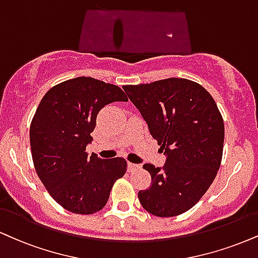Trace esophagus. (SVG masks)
I'll return each instance as SVG.
<instances>
[{
	"mask_svg": "<svg viewBox=\"0 0 258 258\" xmlns=\"http://www.w3.org/2000/svg\"><path fill=\"white\" fill-rule=\"evenodd\" d=\"M139 168H141V164H136L131 162L127 163V170H128V172H136V170H138Z\"/></svg>",
	"mask_w": 258,
	"mask_h": 258,
	"instance_id": "obj_1",
	"label": "esophagus"
}]
</instances>
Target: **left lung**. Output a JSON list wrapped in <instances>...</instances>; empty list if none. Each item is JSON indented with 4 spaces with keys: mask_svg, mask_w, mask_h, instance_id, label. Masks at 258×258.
Returning <instances> with one entry per match:
<instances>
[{
    "mask_svg": "<svg viewBox=\"0 0 258 258\" xmlns=\"http://www.w3.org/2000/svg\"><path fill=\"white\" fill-rule=\"evenodd\" d=\"M122 89L167 156L162 168L143 166L151 185L138 192L142 207L160 218L187 212L206 194L221 164L225 126L218 105L203 86L184 78Z\"/></svg>",
    "mask_w": 258,
    "mask_h": 258,
    "instance_id": "8db88e82",
    "label": "left lung"
}]
</instances>
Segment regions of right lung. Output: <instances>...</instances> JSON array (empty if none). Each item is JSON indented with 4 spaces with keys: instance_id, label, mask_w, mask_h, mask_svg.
Wrapping results in <instances>:
<instances>
[{
    "instance_id": "add662e5",
    "label": "right lung",
    "mask_w": 258,
    "mask_h": 258,
    "mask_svg": "<svg viewBox=\"0 0 258 258\" xmlns=\"http://www.w3.org/2000/svg\"><path fill=\"white\" fill-rule=\"evenodd\" d=\"M127 102L119 86L78 77L52 86L43 96L30 126L35 169L50 196L71 213L95 214L126 173L122 157L88 156L96 117L111 102Z\"/></svg>"
}]
</instances>
